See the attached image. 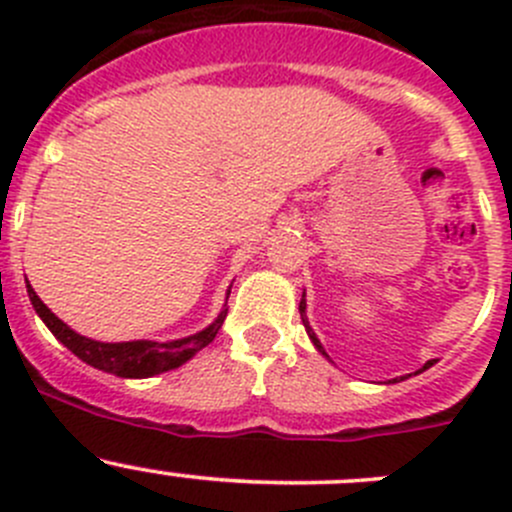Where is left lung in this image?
I'll use <instances>...</instances> for the list:
<instances>
[{"label": "left lung", "instance_id": "8db88e82", "mask_svg": "<svg viewBox=\"0 0 512 512\" xmlns=\"http://www.w3.org/2000/svg\"><path fill=\"white\" fill-rule=\"evenodd\" d=\"M299 314H302V324H304V329H307V334H309V339H312V344H314V349H317L319 354L324 356V359H329V354L324 352V347H322V342H319L317 339V334H314V329L309 327V319H307V299H304V294H302V302H299ZM436 364V359H431V361H426V364L421 366V369L418 371H414V374H421V371H426V369H431V366ZM411 374H406V376H396V379H391L389 384H396V381H404V379H409Z\"/></svg>", "mask_w": 512, "mask_h": 512}]
</instances>
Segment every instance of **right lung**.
I'll return each instance as SVG.
<instances>
[{
  "instance_id": "right-lung-1",
  "label": "right lung",
  "mask_w": 512,
  "mask_h": 512,
  "mask_svg": "<svg viewBox=\"0 0 512 512\" xmlns=\"http://www.w3.org/2000/svg\"><path fill=\"white\" fill-rule=\"evenodd\" d=\"M29 299H32L36 314L41 317V322L49 327V332L64 344L69 352H74L81 361H86L94 369L106 371V374H116L121 379H148V376L163 374V371L178 369L185 361L193 359L195 354L203 347H208L215 339V334L223 327L227 317V299L225 307L220 309L218 319L213 324H208L200 332L190 334V337L173 339V342H153V339H136V342H96V339L81 337L79 332L69 327V324L61 322L49 307L39 299V294L34 292L32 285L27 282ZM230 294V289H227Z\"/></svg>"
}]
</instances>
